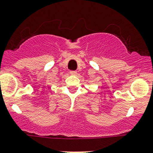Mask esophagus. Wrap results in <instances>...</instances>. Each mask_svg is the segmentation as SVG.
<instances>
[{"label": "esophagus", "instance_id": "esophagus-1", "mask_svg": "<svg viewBox=\"0 0 153 153\" xmlns=\"http://www.w3.org/2000/svg\"><path fill=\"white\" fill-rule=\"evenodd\" d=\"M70 75H75L77 74V72L76 71H70Z\"/></svg>", "mask_w": 153, "mask_h": 153}]
</instances>
